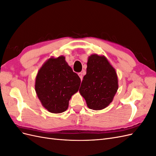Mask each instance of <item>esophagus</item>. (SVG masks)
Here are the masks:
<instances>
[{"mask_svg": "<svg viewBox=\"0 0 156 156\" xmlns=\"http://www.w3.org/2000/svg\"><path fill=\"white\" fill-rule=\"evenodd\" d=\"M78 75L79 76L80 79H81V80H83V72H79V73H78Z\"/></svg>", "mask_w": 156, "mask_h": 156, "instance_id": "34e87169", "label": "esophagus"}]
</instances>
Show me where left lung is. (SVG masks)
<instances>
[{"mask_svg":"<svg viewBox=\"0 0 156 156\" xmlns=\"http://www.w3.org/2000/svg\"><path fill=\"white\" fill-rule=\"evenodd\" d=\"M118 88L115 69L105 56L97 55L89 56L87 74L79 89L87 106L93 110L105 108L112 102Z\"/></svg>","mask_w":156,"mask_h":156,"instance_id":"8db88e82","label":"left lung"}]
</instances>
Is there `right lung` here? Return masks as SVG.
<instances>
[{"mask_svg":"<svg viewBox=\"0 0 156 156\" xmlns=\"http://www.w3.org/2000/svg\"><path fill=\"white\" fill-rule=\"evenodd\" d=\"M81 79L63 56L51 58L36 76L35 90L41 104L49 112L61 113L67 110L72 96L80 87Z\"/></svg>","mask_w":156,"mask_h":156,"instance_id":"obj_1","label":"right lung"}]
</instances>
